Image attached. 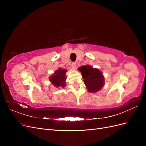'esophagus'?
Segmentation results:
<instances>
[{"label": "esophagus", "instance_id": "esophagus-1", "mask_svg": "<svg viewBox=\"0 0 146 146\" xmlns=\"http://www.w3.org/2000/svg\"><path fill=\"white\" fill-rule=\"evenodd\" d=\"M71 67H72V68L74 69H76V63H72L71 64Z\"/></svg>", "mask_w": 146, "mask_h": 146}]
</instances>
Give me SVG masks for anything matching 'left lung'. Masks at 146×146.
Masks as SVG:
<instances>
[{
  "instance_id": "8db88e82",
  "label": "left lung",
  "mask_w": 146,
  "mask_h": 146,
  "mask_svg": "<svg viewBox=\"0 0 146 146\" xmlns=\"http://www.w3.org/2000/svg\"><path fill=\"white\" fill-rule=\"evenodd\" d=\"M78 70L82 74L84 83L89 92H98L105 85L104 76L99 69L88 64L79 67Z\"/></svg>"
}]
</instances>
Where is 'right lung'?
<instances>
[{
    "label": "right lung",
    "mask_w": 146,
    "mask_h": 146,
    "mask_svg": "<svg viewBox=\"0 0 146 146\" xmlns=\"http://www.w3.org/2000/svg\"><path fill=\"white\" fill-rule=\"evenodd\" d=\"M66 72H67V70L65 69L58 68L55 70L54 74L50 76L49 81L56 88H64L66 85Z\"/></svg>",
    "instance_id": "right-lung-1"
}]
</instances>
